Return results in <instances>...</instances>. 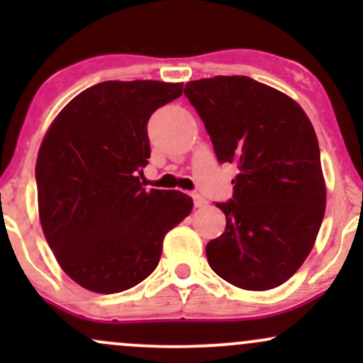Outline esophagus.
<instances>
[{"label": "esophagus", "instance_id": "34e87169", "mask_svg": "<svg viewBox=\"0 0 363 363\" xmlns=\"http://www.w3.org/2000/svg\"><path fill=\"white\" fill-rule=\"evenodd\" d=\"M193 201H194V206H196V208L206 206V199L203 198L201 194H198V193H193Z\"/></svg>", "mask_w": 363, "mask_h": 363}]
</instances>
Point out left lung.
Returning a JSON list of instances; mask_svg holds the SVG:
<instances>
[{
  "label": "left lung",
  "mask_w": 363,
  "mask_h": 363,
  "mask_svg": "<svg viewBox=\"0 0 363 363\" xmlns=\"http://www.w3.org/2000/svg\"><path fill=\"white\" fill-rule=\"evenodd\" d=\"M220 164L239 169L225 232L206 245L208 264L244 290L285 283L309 256L326 210L318 136L297 102L249 77L186 83Z\"/></svg>",
  "instance_id": "left-lung-1"
}]
</instances>
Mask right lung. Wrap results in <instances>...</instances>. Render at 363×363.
<instances>
[{
	"label": "right lung",
	"instance_id": "add662e5",
	"mask_svg": "<svg viewBox=\"0 0 363 363\" xmlns=\"http://www.w3.org/2000/svg\"><path fill=\"white\" fill-rule=\"evenodd\" d=\"M182 95V83L102 82L62 109L35 164L40 225L78 285L118 294L138 285L160 261L170 228L193 210L181 191L143 187L147 124Z\"/></svg>",
	"mask_w": 363,
	"mask_h": 363
}]
</instances>
